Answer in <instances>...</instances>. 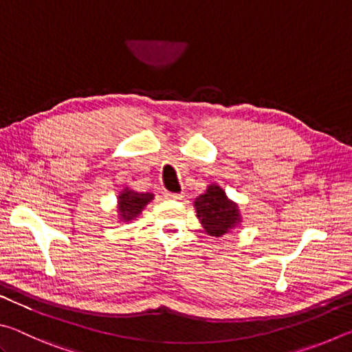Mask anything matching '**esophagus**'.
Here are the masks:
<instances>
[{"label":"esophagus","mask_w":352,"mask_h":352,"mask_svg":"<svg viewBox=\"0 0 352 352\" xmlns=\"http://www.w3.org/2000/svg\"><path fill=\"white\" fill-rule=\"evenodd\" d=\"M166 199H172V200H180L183 197V194H175V192H164Z\"/></svg>","instance_id":"obj_1"}]
</instances>
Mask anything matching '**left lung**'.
Wrapping results in <instances>:
<instances>
[{
	"label": "left lung",
	"mask_w": 352,
	"mask_h": 352,
	"mask_svg": "<svg viewBox=\"0 0 352 352\" xmlns=\"http://www.w3.org/2000/svg\"><path fill=\"white\" fill-rule=\"evenodd\" d=\"M200 223L210 236L222 237L242 222L239 208L226 197L225 190L217 184H210L205 194L194 201Z\"/></svg>",
	"instance_id": "obj_1"
}]
</instances>
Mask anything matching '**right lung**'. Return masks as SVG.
Here are the masks:
<instances>
[{"instance_id": "obj_1", "label": "right lung", "mask_w": 352, "mask_h": 352, "mask_svg": "<svg viewBox=\"0 0 352 352\" xmlns=\"http://www.w3.org/2000/svg\"><path fill=\"white\" fill-rule=\"evenodd\" d=\"M153 199L151 192H136L133 189L124 188L118 195V216L121 222H130L140 216L146 205Z\"/></svg>"}]
</instances>
